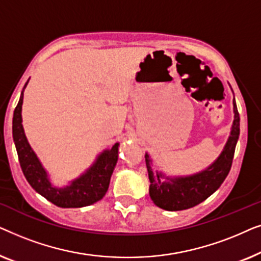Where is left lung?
<instances>
[{
    "label": "left lung",
    "mask_w": 261,
    "mask_h": 261,
    "mask_svg": "<svg viewBox=\"0 0 261 261\" xmlns=\"http://www.w3.org/2000/svg\"><path fill=\"white\" fill-rule=\"evenodd\" d=\"M234 121L230 135L223 151L215 162L201 172L191 176L169 177L155 170L148 153L145 154L146 166L148 171L149 197L159 208L169 212L185 210L205 201L221 187L229 173L233 163L235 146L240 134V116L233 99Z\"/></svg>",
    "instance_id": "8db88e82"
}]
</instances>
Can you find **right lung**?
I'll return each mask as SVG.
<instances>
[{"instance_id": "obj_1", "label": "right lung", "mask_w": 261, "mask_h": 261, "mask_svg": "<svg viewBox=\"0 0 261 261\" xmlns=\"http://www.w3.org/2000/svg\"><path fill=\"white\" fill-rule=\"evenodd\" d=\"M27 83L22 89L13 116V139L24 177L38 194L60 208H82L94 204L102 199L108 190L110 177L117 163L120 144L116 142L110 149H105L98 154L95 163L83 174L71 181L70 185L64 188L53 187L47 171L44 169L24 135L21 110Z\"/></svg>"}]
</instances>
